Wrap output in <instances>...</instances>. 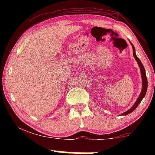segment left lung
Listing matches in <instances>:
<instances>
[{
    "instance_id": "left-lung-1",
    "label": "left lung",
    "mask_w": 155,
    "mask_h": 155,
    "mask_svg": "<svg viewBox=\"0 0 155 155\" xmlns=\"http://www.w3.org/2000/svg\"><path fill=\"white\" fill-rule=\"evenodd\" d=\"M130 43L131 46H132V47H133V57L135 58V60H136L137 63H138V66H139V68H140V74H141V79H142V89H141V92H140V93L139 96H138V99H137L136 102H135L134 105H133L132 107L130 108L129 110H127V111L122 113V114H121L122 116H125V115L129 114H130L131 112H133L137 107H138V105L140 104V103L141 102L142 100H143V97H145L146 93H147V86H148V82H147V76H146V71H145L144 67H143V64H142L141 61H140L139 58L137 57V55L136 54V49H135L134 46L133 45V44L131 43L130 41Z\"/></svg>"
}]
</instances>
